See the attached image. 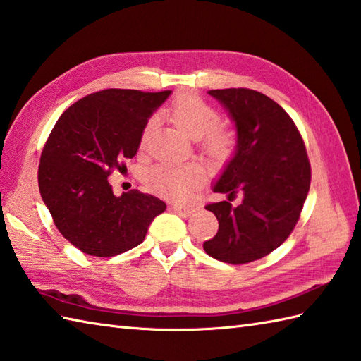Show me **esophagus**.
Instances as JSON below:
<instances>
[{
	"label": "esophagus",
	"mask_w": 361,
	"mask_h": 361,
	"mask_svg": "<svg viewBox=\"0 0 361 361\" xmlns=\"http://www.w3.org/2000/svg\"><path fill=\"white\" fill-rule=\"evenodd\" d=\"M171 209H173V212L178 213V215L182 216V218H188L191 213L196 212L195 207H183V205H173Z\"/></svg>",
	"instance_id": "obj_1"
}]
</instances>
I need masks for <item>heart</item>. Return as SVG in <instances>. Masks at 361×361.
Listing matches in <instances>:
<instances>
[{
    "mask_svg": "<svg viewBox=\"0 0 361 361\" xmlns=\"http://www.w3.org/2000/svg\"><path fill=\"white\" fill-rule=\"evenodd\" d=\"M168 116L187 135L193 138L201 137L202 149L212 159L221 160L229 156L232 149L231 135L224 130L213 129L218 121V112L197 94L183 93L176 98L168 109ZM152 128L154 120L146 124L142 146L148 142ZM201 178L200 166L195 164L160 161L146 173V185L168 200L183 201L200 185Z\"/></svg>",
    "mask_w": 361,
    "mask_h": 361,
    "instance_id": "obj_1",
    "label": "heart"
}]
</instances>
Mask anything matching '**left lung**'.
Instances as JSON below:
<instances>
[{"instance_id": "1", "label": "left lung", "mask_w": 361, "mask_h": 361, "mask_svg": "<svg viewBox=\"0 0 361 361\" xmlns=\"http://www.w3.org/2000/svg\"><path fill=\"white\" fill-rule=\"evenodd\" d=\"M209 94L235 123L237 146L212 187L227 201L205 205L219 227L204 251L224 263H249L290 237L310 188V164L296 124L267 94L251 88ZM237 192L242 202L235 208L230 201Z\"/></svg>"}]
</instances>
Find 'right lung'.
<instances>
[{
	"label": "right lung",
	"mask_w": 361,
	"mask_h": 361,
	"mask_svg": "<svg viewBox=\"0 0 361 361\" xmlns=\"http://www.w3.org/2000/svg\"><path fill=\"white\" fill-rule=\"evenodd\" d=\"M171 90L107 88L61 115L42 151L39 188L54 224L73 246L114 257L138 246L166 204L129 191L115 196L107 178L138 151L148 120Z\"/></svg>",
	"instance_id": "add662e5"
}]
</instances>
